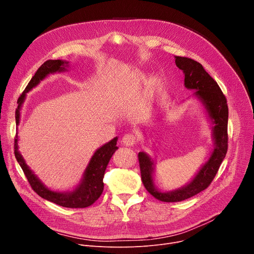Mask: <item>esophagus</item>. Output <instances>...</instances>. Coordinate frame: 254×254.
<instances>
[{
    "label": "esophagus",
    "mask_w": 254,
    "mask_h": 254,
    "mask_svg": "<svg viewBox=\"0 0 254 254\" xmlns=\"http://www.w3.org/2000/svg\"><path fill=\"white\" fill-rule=\"evenodd\" d=\"M122 143L127 147H131L136 143V137L132 133H127L122 138Z\"/></svg>",
    "instance_id": "obj_1"
}]
</instances>
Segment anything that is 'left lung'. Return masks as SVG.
<instances>
[{
    "label": "left lung",
    "instance_id": "obj_1",
    "mask_svg": "<svg viewBox=\"0 0 254 254\" xmlns=\"http://www.w3.org/2000/svg\"><path fill=\"white\" fill-rule=\"evenodd\" d=\"M175 63L185 75V87L190 90H195L193 94L194 97H196L205 108L212 129L214 149L208 161L200 167L199 171L189 183L183 187L167 192L161 191L155 184L154 176L156 164L154 160L147 153H138L140 176L143 186L151 195L163 202L183 201L205 190L218 172L228 148V106L219 85L208 74V72L199 62L187 57L175 56Z\"/></svg>",
    "mask_w": 254,
    "mask_h": 254
}]
</instances>
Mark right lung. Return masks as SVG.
I'll use <instances>...</instances> for the list:
<instances>
[{
    "mask_svg": "<svg viewBox=\"0 0 254 254\" xmlns=\"http://www.w3.org/2000/svg\"><path fill=\"white\" fill-rule=\"evenodd\" d=\"M69 62L66 60H48L44 62L39 69L36 71L27 87L18 99V107L16 110V126L20 124V112L22 105L26 99L27 93L37 86L49 74H54L57 72L67 71ZM118 136L113 138L103 146L98 148L92 155L79 183L71 191H54L46 187L42 181L34 174V172L26 164L23 156L19 152L18 147V132L15 137V157L21 166L25 176L27 177L32 189L40 197L53 202L57 205L66 208H85L93 204L101 195L103 191V177L105 169L110 163L111 158L119 149L117 147Z\"/></svg>",
    "mask_w": 254,
    "mask_h": 254,
    "instance_id": "obj_1",
    "label": "right lung"
}]
</instances>
